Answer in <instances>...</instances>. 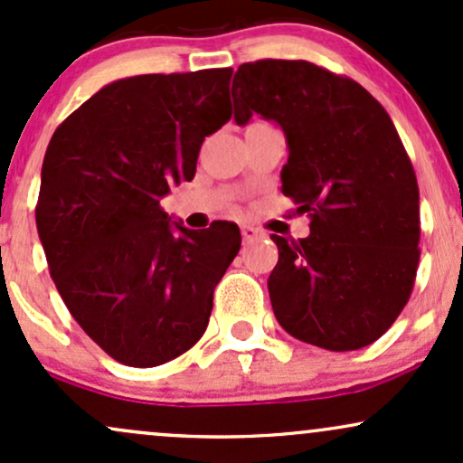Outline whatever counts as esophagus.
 <instances>
[{
  "mask_svg": "<svg viewBox=\"0 0 463 463\" xmlns=\"http://www.w3.org/2000/svg\"><path fill=\"white\" fill-rule=\"evenodd\" d=\"M241 237H243V241L250 243V241H254L257 237H261V232H259L254 226H241Z\"/></svg>",
  "mask_w": 463,
  "mask_h": 463,
  "instance_id": "1",
  "label": "esophagus"
}]
</instances>
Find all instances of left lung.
I'll return each mask as SVG.
<instances>
[{
	"instance_id": "obj_1",
	"label": "left lung",
	"mask_w": 463,
	"mask_h": 463,
	"mask_svg": "<svg viewBox=\"0 0 463 463\" xmlns=\"http://www.w3.org/2000/svg\"><path fill=\"white\" fill-rule=\"evenodd\" d=\"M235 121L252 113L285 132L283 194L311 235H272L276 320L326 350L376 342L411 296L420 261L418 180L387 110L359 82L307 61L243 62Z\"/></svg>"
}]
</instances>
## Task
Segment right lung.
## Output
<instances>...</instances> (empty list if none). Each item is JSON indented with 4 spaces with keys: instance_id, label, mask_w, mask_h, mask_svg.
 Masks as SVG:
<instances>
[{
    "instance_id": "1",
    "label": "right lung",
    "mask_w": 463,
    "mask_h": 463,
    "mask_svg": "<svg viewBox=\"0 0 463 463\" xmlns=\"http://www.w3.org/2000/svg\"><path fill=\"white\" fill-rule=\"evenodd\" d=\"M232 69L106 84L47 146L36 228L82 331L115 361L154 368L204 335L213 291L241 248L232 222L191 231L161 209L194 180L200 146L231 119Z\"/></svg>"
}]
</instances>
